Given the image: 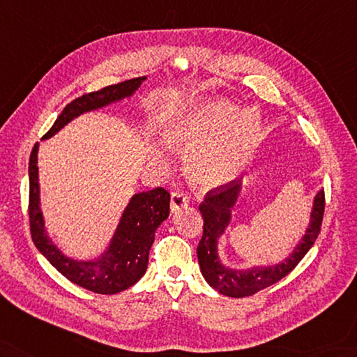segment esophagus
<instances>
[{
    "label": "esophagus",
    "mask_w": 357,
    "mask_h": 357,
    "mask_svg": "<svg viewBox=\"0 0 357 357\" xmlns=\"http://www.w3.org/2000/svg\"><path fill=\"white\" fill-rule=\"evenodd\" d=\"M188 197L182 193H172V201H170V210L172 213H178L179 210L184 208L188 205Z\"/></svg>",
    "instance_id": "34e87169"
}]
</instances>
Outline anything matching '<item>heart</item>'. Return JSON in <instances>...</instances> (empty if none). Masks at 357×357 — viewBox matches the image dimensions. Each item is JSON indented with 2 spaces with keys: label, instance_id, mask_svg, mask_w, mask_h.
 I'll use <instances>...</instances> for the list:
<instances>
[{
  "label": "heart",
  "instance_id": "1",
  "mask_svg": "<svg viewBox=\"0 0 357 357\" xmlns=\"http://www.w3.org/2000/svg\"><path fill=\"white\" fill-rule=\"evenodd\" d=\"M261 119L228 100L190 103L169 123L165 139L185 153V175L195 188L208 192L236 179L254 151ZM158 162H164L161 153Z\"/></svg>",
  "mask_w": 357,
  "mask_h": 357
}]
</instances>
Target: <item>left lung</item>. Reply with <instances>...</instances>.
Instances as JSON below:
<instances>
[{
	"instance_id": "obj_1",
	"label": "left lung",
	"mask_w": 357,
	"mask_h": 357,
	"mask_svg": "<svg viewBox=\"0 0 357 357\" xmlns=\"http://www.w3.org/2000/svg\"><path fill=\"white\" fill-rule=\"evenodd\" d=\"M242 179L233 181L227 185L210 190L205 195L204 202L199 205L204 219V234L196 250L199 268H201L206 283L222 295L231 298L254 295L255 292L286 277L301 261L303 257L307 254L314 243V240H317L321 231L322 214H324L326 205L324 190H319L313 197L309 225L286 259L275 264H268V266L255 264V266L246 269L229 268L220 260L219 242L231 225L233 210L238 202L240 195H242Z\"/></svg>"
}]
</instances>
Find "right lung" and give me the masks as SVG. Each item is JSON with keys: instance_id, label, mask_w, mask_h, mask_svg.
<instances>
[{"instance_id": "obj_1", "label": "right lung", "mask_w": 357, "mask_h": 357, "mask_svg": "<svg viewBox=\"0 0 357 357\" xmlns=\"http://www.w3.org/2000/svg\"><path fill=\"white\" fill-rule=\"evenodd\" d=\"M144 80L146 77L130 79L76 98L63 107V111L43 139L52 138L82 114L102 109V107L130 98ZM38 152L39 143L33 147L29 162V214L31 238L39 252L63 277L91 292L114 295L134 286L147 269L149 250L155 240V231L170 214V193L161 187L135 193L129 199L126 208L123 210L119 225L107 242L105 251L93 259H74V257L66 255L53 242L45 228V219L43 210H40Z\"/></svg>"}]
</instances>
